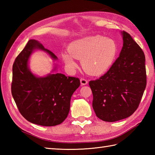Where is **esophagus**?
<instances>
[{
	"label": "esophagus",
	"instance_id": "34e87169",
	"mask_svg": "<svg viewBox=\"0 0 155 155\" xmlns=\"http://www.w3.org/2000/svg\"><path fill=\"white\" fill-rule=\"evenodd\" d=\"M81 85H86L88 84V81L87 79H85V78H81Z\"/></svg>",
	"mask_w": 155,
	"mask_h": 155
}]
</instances>
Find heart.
<instances>
[{
    "label": "heart",
    "instance_id": "b5f03b06",
    "mask_svg": "<svg viewBox=\"0 0 155 155\" xmlns=\"http://www.w3.org/2000/svg\"><path fill=\"white\" fill-rule=\"evenodd\" d=\"M68 52L62 54V58L68 68L77 67L76 58L82 59V66L88 73H103L114 60L117 46L113 39L100 35L91 36L74 41L68 47Z\"/></svg>",
    "mask_w": 155,
    "mask_h": 155
}]
</instances>
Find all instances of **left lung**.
<instances>
[{
  "mask_svg": "<svg viewBox=\"0 0 155 155\" xmlns=\"http://www.w3.org/2000/svg\"><path fill=\"white\" fill-rule=\"evenodd\" d=\"M123 47L107 73L91 81L97 117L115 122L132 115L139 107L147 85L145 56L128 32H122Z\"/></svg>",
  "mask_w": 155,
  "mask_h": 155,
  "instance_id": "8db88e82",
  "label": "left lung"
}]
</instances>
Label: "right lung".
<instances>
[{
    "label": "right lung",
    "instance_id": "right-lung-1",
    "mask_svg": "<svg viewBox=\"0 0 155 155\" xmlns=\"http://www.w3.org/2000/svg\"><path fill=\"white\" fill-rule=\"evenodd\" d=\"M35 49L47 52L54 60L57 59L38 41L29 40L12 66V95L25 119L41 126H55L67 117L71 97L79 87L80 80L61 73L36 77L28 67L29 57Z\"/></svg>",
    "mask_w": 155,
    "mask_h": 155
}]
</instances>
